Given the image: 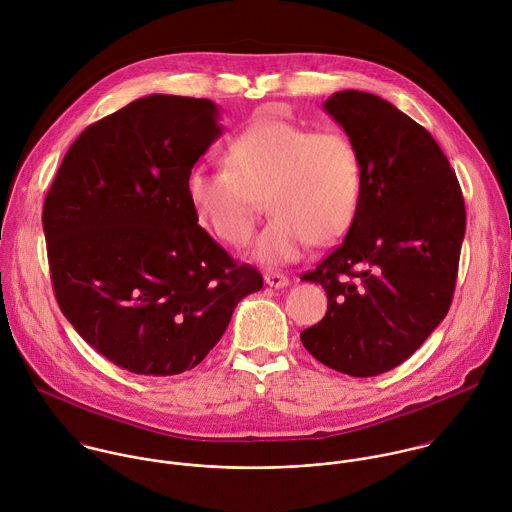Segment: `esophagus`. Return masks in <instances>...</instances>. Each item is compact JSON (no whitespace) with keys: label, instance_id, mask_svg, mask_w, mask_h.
<instances>
[{"label":"esophagus","instance_id":"34e87169","mask_svg":"<svg viewBox=\"0 0 512 512\" xmlns=\"http://www.w3.org/2000/svg\"><path fill=\"white\" fill-rule=\"evenodd\" d=\"M265 283L269 287H275V289H281V287H287L289 285V277L285 273H279V271H269L265 273Z\"/></svg>","mask_w":512,"mask_h":512}]
</instances>
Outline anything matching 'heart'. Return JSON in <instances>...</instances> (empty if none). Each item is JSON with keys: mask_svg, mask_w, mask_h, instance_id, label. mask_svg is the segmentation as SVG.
Wrapping results in <instances>:
<instances>
[{"mask_svg": "<svg viewBox=\"0 0 512 512\" xmlns=\"http://www.w3.org/2000/svg\"><path fill=\"white\" fill-rule=\"evenodd\" d=\"M225 161L227 167L195 165L187 173L189 203L221 241L243 245L267 197L275 217L253 247L265 263L293 261L311 241L335 243L357 217L365 171L343 131L259 115L227 143Z\"/></svg>", "mask_w": 512, "mask_h": 512, "instance_id": "b5f03b06", "label": "heart"}]
</instances>
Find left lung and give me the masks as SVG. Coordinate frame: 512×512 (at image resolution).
Segmentation results:
<instances>
[{
    "label": "left lung",
    "instance_id": "1",
    "mask_svg": "<svg viewBox=\"0 0 512 512\" xmlns=\"http://www.w3.org/2000/svg\"><path fill=\"white\" fill-rule=\"evenodd\" d=\"M325 111L359 149L365 183L345 241L301 277L329 301L301 343L339 373L375 377L407 361L449 313L465 199L439 143L393 103L345 89Z\"/></svg>",
    "mask_w": 512,
    "mask_h": 512
}]
</instances>
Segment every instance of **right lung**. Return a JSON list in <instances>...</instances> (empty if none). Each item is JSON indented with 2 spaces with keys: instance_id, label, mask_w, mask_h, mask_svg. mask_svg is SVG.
<instances>
[{
  "instance_id": "add662e5",
  "label": "right lung",
  "mask_w": 512,
  "mask_h": 512,
  "mask_svg": "<svg viewBox=\"0 0 512 512\" xmlns=\"http://www.w3.org/2000/svg\"><path fill=\"white\" fill-rule=\"evenodd\" d=\"M209 99L149 95L91 123L43 203L57 305L105 359L143 377L197 367L263 287L201 227L185 181L221 135Z\"/></svg>"
}]
</instances>
